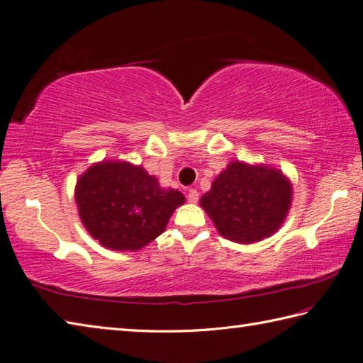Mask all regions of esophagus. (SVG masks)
Returning <instances> with one entry per match:
<instances>
[{
	"label": "esophagus",
	"mask_w": 363,
	"mask_h": 363,
	"mask_svg": "<svg viewBox=\"0 0 363 363\" xmlns=\"http://www.w3.org/2000/svg\"><path fill=\"white\" fill-rule=\"evenodd\" d=\"M187 198H189V201H190V203H196V201H198V198H200V195H198V191H196L195 189H190V190H189V195H187Z\"/></svg>",
	"instance_id": "esophagus-1"
}]
</instances>
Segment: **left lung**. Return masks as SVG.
Returning a JSON list of instances; mask_svg holds the SVG:
<instances>
[{
  "label": "left lung",
  "instance_id": "left-lung-1",
  "mask_svg": "<svg viewBox=\"0 0 363 363\" xmlns=\"http://www.w3.org/2000/svg\"><path fill=\"white\" fill-rule=\"evenodd\" d=\"M291 203L293 186L281 169L242 160H231L200 200L220 236L238 244L271 238L285 223Z\"/></svg>",
  "mask_w": 363,
  "mask_h": 363
}]
</instances>
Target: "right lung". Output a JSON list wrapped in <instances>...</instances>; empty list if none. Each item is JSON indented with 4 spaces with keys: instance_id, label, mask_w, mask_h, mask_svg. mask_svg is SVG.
<instances>
[{
    "instance_id": "add662e5",
    "label": "right lung",
    "mask_w": 363,
    "mask_h": 363,
    "mask_svg": "<svg viewBox=\"0 0 363 363\" xmlns=\"http://www.w3.org/2000/svg\"><path fill=\"white\" fill-rule=\"evenodd\" d=\"M75 203L83 226L99 244L137 252L165 231L186 196L179 190L162 189L157 177L141 165L102 160L77 179Z\"/></svg>"
}]
</instances>
